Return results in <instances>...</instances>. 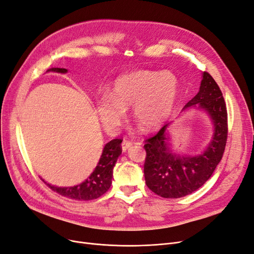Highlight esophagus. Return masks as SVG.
I'll return each instance as SVG.
<instances>
[{
  "label": "esophagus",
  "instance_id": "esophagus-1",
  "mask_svg": "<svg viewBox=\"0 0 254 254\" xmlns=\"http://www.w3.org/2000/svg\"><path fill=\"white\" fill-rule=\"evenodd\" d=\"M121 145H123V150H124V151H127L131 145H133V142H131L130 140L125 139L124 142H123V144H121Z\"/></svg>",
  "mask_w": 254,
  "mask_h": 254
}]
</instances>
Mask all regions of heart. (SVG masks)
<instances>
[{
	"label": "heart",
	"mask_w": 254,
	"mask_h": 254,
	"mask_svg": "<svg viewBox=\"0 0 254 254\" xmlns=\"http://www.w3.org/2000/svg\"><path fill=\"white\" fill-rule=\"evenodd\" d=\"M180 83L170 71H137L118 78L109 94L97 101L96 110L110 131L119 128L131 107L136 123L146 130L160 127L171 115L178 101Z\"/></svg>",
	"instance_id": "1"
}]
</instances>
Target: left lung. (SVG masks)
Listing matches in <instances>:
<instances>
[{
  "instance_id": "1",
  "label": "left lung",
  "mask_w": 254,
  "mask_h": 254,
  "mask_svg": "<svg viewBox=\"0 0 254 254\" xmlns=\"http://www.w3.org/2000/svg\"><path fill=\"white\" fill-rule=\"evenodd\" d=\"M204 109L214 124V135L205 150L198 156H179L168 144L165 125L153 137L145 140V183L164 198H180L199 189L211 178L221 161L227 141V110L221 90L208 72L204 71L199 92L187 103L189 107Z\"/></svg>"
}]
</instances>
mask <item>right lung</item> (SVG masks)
<instances>
[{"label":"right lung","mask_w":254,"mask_h":254,"mask_svg":"<svg viewBox=\"0 0 254 254\" xmlns=\"http://www.w3.org/2000/svg\"><path fill=\"white\" fill-rule=\"evenodd\" d=\"M56 71V72H67V69L60 68V67H52L49 71ZM121 139H113L108 142L104 147L102 157L98 161L97 166L94 171L90 174L85 182L78 186L68 187V188H61V187H54L50 184H45L52 189L54 192H56L64 197L70 198L74 200H92L96 198L101 197L105 194L110 186L112 184V176H113V168L116 164L118 157L123 151L121 147Z\"/></svg>","instance_id":"add662e5"}]
</instances>
